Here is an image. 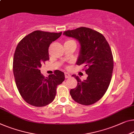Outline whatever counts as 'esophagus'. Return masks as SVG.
<instances>
[{
  "label": "esophagus",
  "instance_id": "esophagus-1",
  "mask_svg": "<svg viewBox=\"0 0 134 134\" xmlns=\"http://www.w3.org/2000/svg\"><path fill=\"white\" fill-rule=\"evenodd\" d=\"M65 78H69V77H70V75L69 73H65Z\"/></svg>",
  "mask_w": 134,
  "mask_h": 134
}]
</instances>
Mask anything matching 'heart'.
<instances>
[{"label":"heart","mask_w":134,"mask_h":134,"mask_svg":"<svg viewBox=\"0 0 134 134\" xmlns=\"http://www.w3.org/2000/svg\"><path fill=\"white\" fill-rule=\"evenodd\" d=\"M75 43V41H73V40H69L67 41L65 43Z\"/></svg>","instance_id":"obj_1"}]
</instances>
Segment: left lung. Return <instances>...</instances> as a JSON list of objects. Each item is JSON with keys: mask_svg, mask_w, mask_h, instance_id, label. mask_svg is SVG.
I'll use <instances>...</instances> for the list:
<instances>
[{"mask_svg": "<svg viewBox=\"0 0 134 134\" xmlns=\"http://www.w3.org/2000/svg\"><path fill=\"white\" fill-rule=\"evenodd\" d=\"M63 35L79 41L81 48L76 64L86 68L85 71L88 75L83 81L78 76L72 75L77 85L70 93L78 103L92 105L103 96L110 83L114 68L110 46L102 34L88 27L69 30L64 32Z\"/></svg>", "mask_w": 134, "mask_h": 134, "instance_id": "left-lung-1", "label": "left lung"}]
</instances>
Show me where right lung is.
Instances as JSON below:
<instances>
[{
	"mask_svg": "<svg viewBox=\"0 0 134 134\" xmlns=\"http://www.w3.org/2000/svg\"><path fill=\"white\" fill-rule=\"evenodd\" d=\"M62 32L35 31L26 36L16 47L13 59V73L17 89L29 104L44 107L54 100L57 85L65 79L63 71L44 77L40 68L49 60V47Z\"/></svg>",
	"mask_w": 134,
	"mask_h": 134,
	"instance_id": "obj_1",
	"label": "right lung"
}]
</instances>
